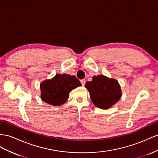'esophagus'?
I'll use <instances>...</instances> for the list:
<instances>
[{
  "label": "esophagus",
  "mask_w": 158,
  "mask_h": 158,
  "mask_svg": "<svg viewBox=\"0 0 158 158\" xmlns=\"http://www.w3.org/2000/svg\"><path fill=\"white\" fill-rule=\"evenodd\" d=\"M81 83L82 85H83V86H84V85H85V79L81 80Z\"/></svg>",
  "instance_id": "1"
}]
</instances>
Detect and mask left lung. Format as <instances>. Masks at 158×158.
<instances>
[{
  "instance_id": "left-lung-1",
  "label": "left lung",
  "mask_w": 158,
  "mask_h": 158,
  "mask_svg": "<svg viewBox=\"0 0 158 158\" xmlns=\"http://www.w3.org/2000/svg\"><path fill=\"white\" fill-rule=\"evenodd\" d=\"M85 87L89 92L93 103L103 110L111 107L122 95L118 81L103 75L94 76L91 81H87Z\"/></svg>"
}]
</instances>
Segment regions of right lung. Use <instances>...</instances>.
Listing matches in <instances>:
<instances>
[{
    "instance_id": "obj_1",
    "label": "right lung",
    "mask_w": 158,
    "mask_h": 158,
    "mask_svg": "<svg viewBox=\"0 0 158 158\" xmlns=\"http://www.w3.org/2000/svg\"><path fill=\"white\" fill-rule=\"evenodd\" d=\"M81 85V83L74 75L56 74L40 83V98L51 106H61L67 101L71 91Z\"/></svg>"
}]
</instances>
